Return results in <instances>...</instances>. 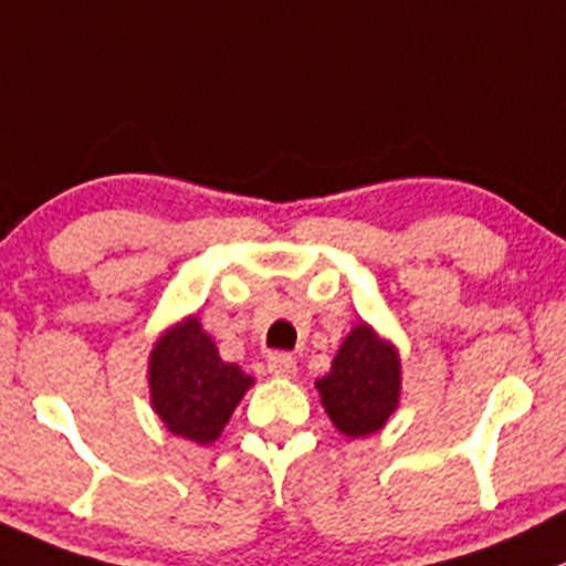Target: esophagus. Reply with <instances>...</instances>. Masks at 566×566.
Listing matches in <instances>:
<instances>
[{"label":"esophagus","mask_w":566,"mask_h":566,"mask_svg":"<svg viewBox=\"0 0 566 566\" xmlns=\"http://www.w3.org/2000/svg\"><path fill=\"white\" fill-rule=\"evenodd\" d=\"M268 373L279 378H295L298 373V361L293 359L290 354H271L268 356Z\"/></svg>","instance_id":"obj_1"}]
</instances>
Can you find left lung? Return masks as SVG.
<instances>
[{"instance_id": "1", "label": "left lung", "mask_w": 566, "mask_h": 566, "mask_svg": "<svg viewBox=\"0 0 566 566\" xmlns=\"http://www.w3.org/2000/svg\"><path fill=\"white\" fill-rule=\"evenodd\" d=\"M321 403L345 437L376 434L384 429L400 398V359L392 343L378 337L367 323L350 328L332 361V370L315 381Z\"/></svg>"}]
</instances>
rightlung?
Instances as JSON below:
<instances>
[{
  "label": "right lung",
  "instance_id": "add662e5",
  "mask_svg": "<svg viewBox=\"0 0 566 566\" xmlns=\"http://www.w3.org/2000/svg\"><path fill=\"white\" fill-rule=\"evenodd\" d=\"M254 378L218 356L199 317H185L155 343L149 356L151 406L168 431L199 446L221 437Z\"/></svg>",
  "mask_w": 566,
  "mask_h": 566
}]
</instances>
